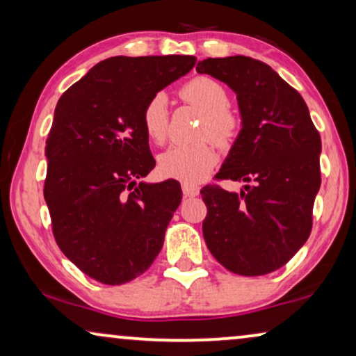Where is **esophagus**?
I'll use <instances>...</instances> for the list:
<instances>
[{"instance_id": "esophagus-1", "label": "esophagus", "mask_w": 356, "mask_h": 356, "mask_svg": "<svg viewBox=\"0 0 356 356\" xmlns=\"http://www.w3.org/2000/svg\"><path fill=\"white\" fill-rule=\"evenodd\" d=\"M181 189H183L184 196H188V197H194V196H197V194H199V186H197V184H194V183L183 181Z\"/></svg>"}]
</instances>
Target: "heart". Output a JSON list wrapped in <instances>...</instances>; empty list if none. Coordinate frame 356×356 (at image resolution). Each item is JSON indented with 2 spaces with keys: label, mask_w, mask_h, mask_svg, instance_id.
Segmentation results:
<instances>
[{
  "label": "heart",
  "mask_w": 356,
  "mask_h": 356,
  "mask_svg": "<svg viewBox=\"0 0 356 356\" xmlns=\"http://www.w3.org/2000/svg\"><path fill=\"white\" fill-rule=\"evenodd\" d=\"M181 95L204 113L199 138H209L217 144L230 143L236 133L238 120L227 110L228 94L225 87L211 77H194L183 86ZM168 99L163 92L155 94L143 111V126L147 138L155 144L163 143L168 129ZM217 162V154L209 143L172 145L160 154L159 172L163 177L181 181H197L211 172Z\"/></svg>",
  "instance_id": "b5f03b06"
}]
</instances>
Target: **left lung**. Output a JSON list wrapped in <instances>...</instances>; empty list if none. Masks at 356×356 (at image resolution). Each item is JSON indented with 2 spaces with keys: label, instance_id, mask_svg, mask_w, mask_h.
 Returning <instances> with one entry per match:
<instances>
[{
  "label": "left lung",
  "instance_id": "8db88e82",
  "mask_svg": "<svg viewBox=\"0 0 356 356\" xmlns=\"http://www.w3.org/2000/svg\"><path fill=\"white\" fill-rule=\"evenodd\" d=\"M199 74L235 92L241 129L217 177L245 181L240 193L201 189L204 240L233 274L280 269L308 240L321 186V138L303 97L269 65L248 56L207 58Z\"/></svg>",
  "mask_w": 356,
  "mask_h": 356
}]
</instances>
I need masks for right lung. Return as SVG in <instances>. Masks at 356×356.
Masks as SVG:
<instances>
[{"instance_id": "add662e5", "label": "right lung", "mask_w": 356, "mask_h": 356, "mask_svg": "<svg viewBox=\"0 0 356 356\" xmlns=\"http://www.w3.org/2000/svg\"><path fill=\"white\" fill-rule=\"evenodd\" d=\"M194 65L188 55L113 56L58 100L43 196L60 250L102 284L131 282L162 250L183 194L175 179L139 181L155 167L143 111Z\"/></svg>"}]
</instances>
